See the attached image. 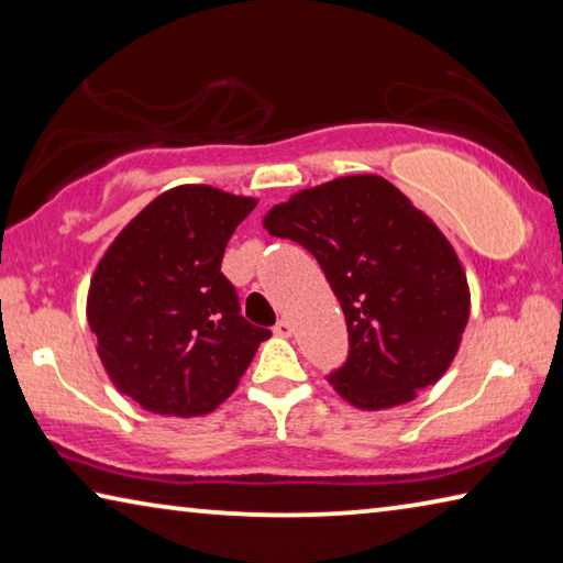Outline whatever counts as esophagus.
Segmentation results:
<instances>
[{"instance_id": "1", "label": "esophagus", "mask_w": 563, "mask_h": 563, "mask_svg": "<svg viewBox=\"0 0 563 563\" xmlns=\"http://www.w3.org/2000/svg\"><path fill=\"white\" fill-rule=\"evenodd\" d=\"M273 330H275V335L290 338L292 335V322L288 318H283V320H278V325H275Z\"/></svg>"}]
</instances>
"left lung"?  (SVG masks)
Listing matches in <instances>:
<instances>
[{
	"instance_id": "8db88e82",
	"label": "left lung",
	"mask_w": 563,
	"mask_h": 563,
	"mask_svg": "<svg viewBox=\"0 0 563 563\" xmlns=\"http://www.w3.org/2000/svg\"><path fill=\"white\" fill-rule=\"evenodd\" d=\"M265 231L316 255L350 352L328 379L367 412L412 402L460 350L470 285L444 233L383 176H342L273 206Z\"/></svg>"
}]
</instances>
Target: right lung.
I'll return each mask as SVG.
<instances>
[{
  "instance_id": "1",
  "label": "right lung",
  "mask_w": 563,
  "mask_h": 563,
  "mask_svg": "<svg viewBox=\"0 0 563 563\" xmlns=\"http://www.w3.org/2000/svg\"><path fill=\"white\" fill-rule=\"evenodd\" d=\"M255 198L176 186L103 253L87 318L101 365L146 412L201 417L231 397L271 330L241 316L221 273L225 245Z\"/></svg>"
}]
</instances>
